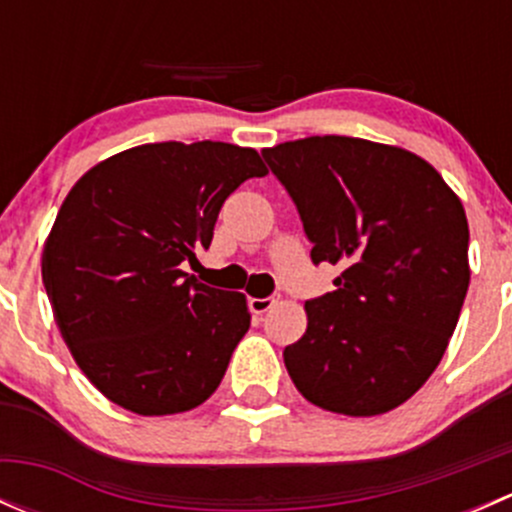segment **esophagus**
I'll return each instance as SVG.
<instances>
[{
	"label": "esophagus",
	"instance_id": "34e87169",
	"mask_svg": "<svg viewBox=\"0 0 512 512\" xmlns=\"http://www.w3.org/2000/svg\"><path fill=\"white\" fill-rule=\"evenodd\" d=\"M275 302H277L275 297H265V299L252 297V299H250V309H252V312H255V314H265V312H270L272 307H275Z\"/></svg>",
	"mask_w": 512,
	"mask_h": 512
}]
</instances>
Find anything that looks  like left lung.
<instances>
[{
	"label": "left lung",
	"mask_w": 512,
	"mask_h": 512,
	"mask_svg": "<svg viewBox=\"0 0 512 512\" xmlns=\"http://www.w3.org/2000/svg\"><path fill=\"white\" fill-rule=\"evenodd\" d=\"M302 218L312 262L342 267L285 347L299 394L379 416L426 384L448 347L471 267L461 198L431 163L386 143L309 136L262 151Z\"/></svg>",
	"instance_id": "obj_1"
}]
</instances>
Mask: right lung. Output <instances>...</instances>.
<instances>
[{"label": "right lung", "mask_w": 512, "mask_h": 512, "mask_svg": "<svg viewBox=\"0 0 512 512\" xmlns=\"http://www.w3.org/2000/svg\"><path fill=\"white\" fill-rule=\"evenodd\" d=\"M267 175L255 148L146 143L86 170L44 242L41 280L66 347L121 409H195L250 329L242 292L183 270L208 250L232 190Z\"/></svg>", "instance_id": "add662e5"}]
</instances>
